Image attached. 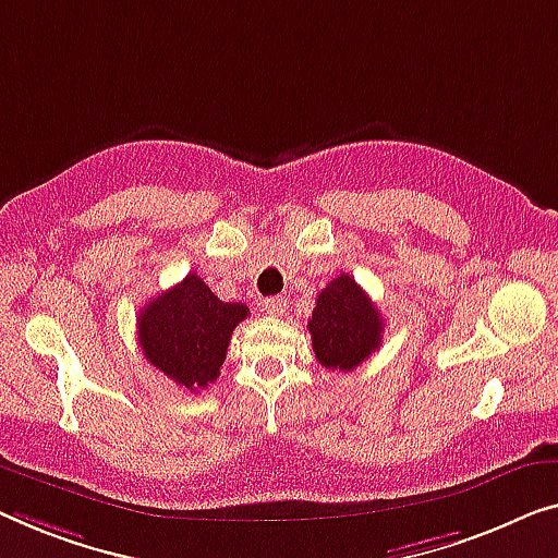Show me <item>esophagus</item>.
I'll return each mask as SVG.
<instances>
[{
    "label": "esophagus",
    "instance_id": "1",
    "mask_svg": "<svg viewBox=\"0 0 558 558\" xmlns=\"http://www.w3.org/2000/svg\"><path fill=\"white\" fill-rule=\"evenodd\" d=\"M286 307H288V301L286 298H268V301L263 303V311L268 313V315H282L286 313Z\"/></svg>",
    "mask_w": 558,
    "mask_h": 558
}]
</instances>
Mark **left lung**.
<instances>
[{"instance_id":"left-lung-1","label":"left lung","mask_w":558,"mask_h":558,"mask_svg":"<svg viewBox=\"0 0 558 558\" xmlns=\"http://www.w3.org/2000/svg\"><path fill=\"white\" fill-rule=\"evenodd\" d=\"M313 351L330 371H353L378 351L384 340V318L365 290L348 272L320 290L307 318Z\"/></svg>"}]
</instances>
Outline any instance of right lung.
<instances>
[{"instance_id":"obj_1","label":"right lung","mask_w":558,"mask_h":558,"mask_svg":"<svg viewBox=\"0 0 558 558\" xmlns=\"http://www.w3.org/2000/svg\"><path fill=\"white\" fill-rule=\"evenodd\" d=\"M245 318V303H222L190 272L145 303L137 315V340L149 365L195 393L218 380L232 330Z\"/></svg>"}]
</instances>
